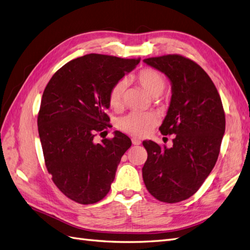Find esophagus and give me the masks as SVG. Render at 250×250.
<instances>
[{
  "instance_id": "obj_1",
  "label": "esophagus",
  "mask_w": 250,
  "mask_h": 250,
  "mask_svg": "<svg viewBox=\"0 0 250 250\" xmlns=\"http://www.w3.org/2000/svg\"><path fill=\"white\" fill-rule=\"evenodd\" d=\"M131 142H132L133 145H141V143H142L139 139H135V138L131 139Z\"/></svg>"
}]
</instances>
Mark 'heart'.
I'll return each mask as SVG.
<instances>
[{
	"instance_id": "obj_1",
	"label": "heart",
	"mask_w": 250,
	"mask_h": 250,
	"mask_svg": "<svg viewBox=\"0 0 250 250\" xmlns=\"http://www.w3.org/2000/svg\"><path fill=\"white\" fill-rule=\"evenodd\" d=\"M134 79L145 90L148 96H160L166 87L165 78L153 69L141 70ZM126 88V81L120 80L112 86L109 93V103L112 107L118 108L122 105L123 96ZM157 124V118L152 112L133 111L121 118L117 126L121 131L137 138H144L148 135Z\"/></svg>"
}]
</instances>
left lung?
Here are the masks:
<instances>
[{"label":"left lung","mask_w":250,"mask_h":250,"mask_svg":"<svg viewBox=\"0 0 250 250\" xmlns=\"http://www.w3.org/2000/svg\"><path fill=\"white\" fill-rule=\"evenodd\" d=\"M144 62L171 82V101L160 130L175 138L171 148L143 142L148 153L143 179L154 198L175 203L197 192L215 167L225 131L224 110L213 81L193 60L170 54Z\"/></svg>","instance_id":"8db88e82"}]
</instances>
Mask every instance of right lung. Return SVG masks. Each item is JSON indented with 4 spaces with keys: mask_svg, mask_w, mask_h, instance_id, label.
Listing matches in <instances>:
<instances>
[{
    "mask_svg": "<svg viewBox=\"0 0 250 250\" xmlns=\"http://www.w3.org/2000/svg\"><path fill=\"white\" fill-rule=\"evenodd\" d=\"M139 62L87 54L60 67L44 88L37 118L44 163L67 198L92 204L109 192L131 140L118 130L101 143L95 135L109 127L110 89Z\"/></svg>",
    "mask_w": 250,
    "mask_h": 250,
    "instance_id": "1",
    "label": "right lung"
}]
</instances>
